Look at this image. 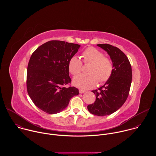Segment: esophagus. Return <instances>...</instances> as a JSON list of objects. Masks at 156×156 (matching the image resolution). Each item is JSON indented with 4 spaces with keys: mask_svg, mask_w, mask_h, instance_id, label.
I'll return each instance as SVG.
<instances>
[{
    "mask_svg": "<svg viewBox=\"0 0 156 156\" xmlns=\"http://www.w3.org/2000/svg\"><path fill=\"white\" fill-rule=\"evenodd\" d=\"M86 91L83 90H81V89H80V90H79V93H80V94H83V93H85Z\"/></svg>",
    "mask_w": 156,
    "mask_h": 156,
    "instance_id": "34e87169",
    "label": "esophagus"
}]
</instances>
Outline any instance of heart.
<instances>
[{
    "label": "heart",
    "mask_w": 156,
    "mask_h": 156,
    "mask_svg": "<svg viewBox=\"0 0 156 156\" xmlns=\"http://www.w3.org/2000/svg\"><path fill=\"white\" fill-rule=\"evenodd\" d=\"M83 62L91 63L88 69L89 73L82 74L76 76L73 81V84L81 90L93 88L101 83L107 82L111 77L114 71L113 63L108 57L104 56L102 52L99 49L89 47L83 54ZM82 62L76 55L72 56L68 64L69 72L74 76L79 75L82 70Z\"/></svg>",
    "instance_id": "obj_1"
}]
</instances>
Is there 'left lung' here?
I'll return each instance as SVG.
<instances>
[{
	"mask_svg": "<svg viewBox=\"0 0 156 156\" xmlns=\"http://www.w3.org/2000/svg\"><path fill=\"white\" fill-rule=\"evenodd\" d=\"M110 55L114 65L110 78L98 90H93L96 101L87 105L89 112L98 116L112 114L125 102L130 90L132 71L126 55L118 48L108 44H98Z\"/></svg>",
	"mask_w": 156,
	"mask_h": 156,
	"instance_id": "8db88e82",
	"label": "left lung"
}]
</instances>
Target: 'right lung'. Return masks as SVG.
<instances>
[{
    "mask_svg": "<svg viewBox=\"0 0 156 156\" xmlns=\"http://www.w3.org/2000/svg\"><path fill=\"white\" fill-rule=\"evenodd\" d=\"M80 45L52 40L42 44L31 55L27 69V87L34 105L49 114L65 108L78 89L71 83L69 61Z\"/></svg>",
    "mask_w": 156,
    "mask_h": 156,
    "instance_id": "1",
    "label": "right lung"
}]
</instances>
